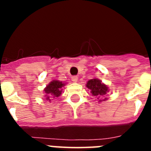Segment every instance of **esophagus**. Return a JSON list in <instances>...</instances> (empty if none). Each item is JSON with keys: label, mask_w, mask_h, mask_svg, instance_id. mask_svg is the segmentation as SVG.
Listing matches in <instances>:
<instances>
[{"label": "esophagus", "mask_w": 151, "mask_h": 151, "mask_svg": "<svg viewBox=\"0 0 151 151\" xmlns=\"http://www.w3.org/2000/svg\"><path fill=\"white\" fill-rule=\"evenodd\" d=\"M78 76H75L72 77V81H73V82H78Z\"/></svg>", "instance_id": "34e87169"}]
</instances>
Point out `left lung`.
Instances as JSON below:
<instances>
[{
  "label": "left lung",
  "instance_id": "1",
  "mask_svg": "<svg viewBox=\"0 0 151 151\" xmlns=\"http://www.w3.org/2000/svg\"><path fill=\"white\" fill-rule=\"evenodd\" d=\"M86 88L91 91L92 95L96 97L98 99V102H102L107 100L106 97H104L106 93L109 92V88L106 84L103 83L102 81L97 78H92L88 80L87 84L85 85Z\"/></svg>",
  "mask_w": 151,
  "mask_h": 151
}]
</instances>
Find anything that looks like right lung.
Instances as JSON below:
<instances>
[{"instance_id": "right-lung-1", "label": "right lung", "mask_w": 151, "mask_h": 151, "mask_svg": "<svg viewBox=\"0 0 151 151\" xmlns=\"http://www.w3.org/2000/svg\"><path fill=\"white\" fill-rule=\"evenodd\" d=\"M66 83L59 81V80H53L48 85H47L44 89L45 94V99L48 101H51V98L57 97L62 94L63 87L66 85Z\"/></svg>"}]
</instances>
